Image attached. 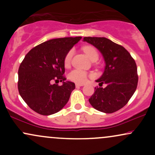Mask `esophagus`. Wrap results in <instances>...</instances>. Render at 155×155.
I'll return each mask as SVG.
<instances>
[{
    "label": "esophagus",
    "instance_id": "34e87169",
    "mask_svg": "<svg viewBox=\"0 0 155 155\" xmlns=\"http://www.w3.org/2000/svg\"><path fill=\"white\" fill-rule=\"evenodd\" d=\"M83 84H76V87H79L83 86Z\"/></svg>",
    "mask_w": 155,
    "mask_h": 155
}]
</instances>
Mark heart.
<instances>
[{"label": "heart", "mask_w": 155, "mask_h": 155, "mask_svg": "<svg viewBox=\"0 0 155 155\" xmlns=\"http://www.w3.org/2000/svg\"><path fill=\"white\" fill-rule=\"evenodd\" d=\"M83 50L91 61L95 62L98 60L99 54L94 47L87 46V47H83ZM73 55H74V51L73 50H70L65 55V58H64V65L65 67H68L70 65ZM87 76L88 74L84 71L75 69L69 74V79L76 83H84L86 81Z\"/></svg>", "instance_id": "obj_1"}]
</instances>
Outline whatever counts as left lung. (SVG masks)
<instances>
[{"instance_id": "left-lung-1", "label": "left lung", "mask_w": 155, "mask_h": 155, "mask_svg": "<svg viewBox=\"0 0 155 155\" xmlns=\"http://www.w3.org/2000/svg\"><path fill=\"white\" fill-rule=\"evenodd\" d=\"M84 41L97 48L106 63L104 74L96 81L106 87H95L89 102L97 111L114 113L124 107L136 91L138 81L136 62L122 46L104 37H84Z\"/></svg>"}]
</instances>
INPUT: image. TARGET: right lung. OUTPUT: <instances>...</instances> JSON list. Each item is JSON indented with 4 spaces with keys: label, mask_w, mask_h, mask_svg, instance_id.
<instances>
[{
    "label": "right lung",
    "mask_w": 155,
    "mask_h": 155,
    "mask_svg": "<svg viewBox=\"0 0 155 155\" xmlns=\"http://www.w3.org/2000/svg\"><path fill=\"white\" fill-rule=\"evenodd\" d=\"M81 37L54 38L39 44L25 57L18 71L19 95L39 114L57 113L70 98L75 84L65 81L64 58ZM54 81L55 84L52 82ZM63 81V85H56Z\"/></svg>",
    "instance_id": "obj_1"
}]
</instances>
